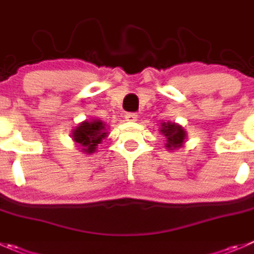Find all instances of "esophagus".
I'll return each mask as SVG.
<instances>
[{"label": "esophagus", "mask_w": 254, "mask_h": 254, "mask_svg": "<svg viewBox=\"0 0 254 254\" xmlns=\"http://www.w3.org/2000/svg\"><path fill=\"white\" fill-rule=\"evenodd\" d=\"M125 119H127V122H130V123L136 122L137 114L136 113H127V114H125Z\"/></svg>", "instance_id": "esophagus-1"}]
</instances>
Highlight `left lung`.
<instances>
[{"label":"left lung","mask_w":254,"mask_h":254,"mask_svg":"<svg viewBox=\"0 0 254 254\" xmlns=\"http://www.w3.org/2000/svg\"><path fill=\"white\" fill-rule=\"evenodd\" d=\"M161 132L167 137V149L174 150L176 147L181 146L182 142H184L186 134H185L184 129L181 127H177V125L171 124V123H167V124L162 125Z\"/></svg>","instance_id":"obj_1"}]
</instances>
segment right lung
<instances>
[{"label":"right lung","mask_w":254,"mask_h":254,"mask_svg":"<svg viewBox=\"0 0 254 254\" xmlns=\"http://www.w3.org/2000/svg\"><path fill=\"white\" fill-rule=\"evenodd\" d=\"M105 124L100 120H93V122H84L73 131V139L75 142L83 146V150L89 154L94 152L98 144L107 136L105 131Z\"/></svg>","instance_id":"1"}]
</instances>
